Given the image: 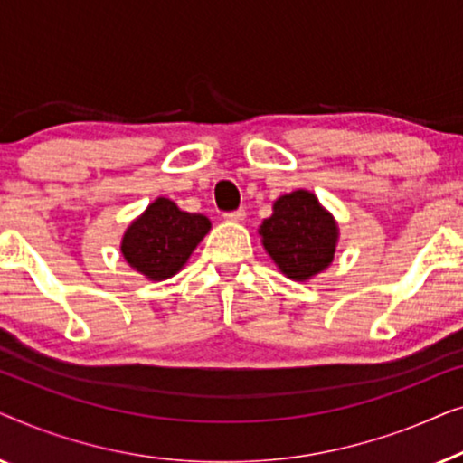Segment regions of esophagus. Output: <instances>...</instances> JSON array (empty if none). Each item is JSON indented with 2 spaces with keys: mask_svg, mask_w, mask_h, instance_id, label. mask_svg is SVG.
I'll use <instances>...</instances> for the list:
<instances>
[{
  "mask_svg": "<svg viewBox=\"0 0 463 463\" xmlns=\"http://www.w3.org/2000/svg\"><path fill=\"white\" fill-rule=\"evenodd\" d=\"M244 217H246L244 211H233V213H225L223 214V219L230 221V223H242Z\"/></svg>",
  "mask_w": 463,
  "mask_h": 463,
  "instance_id": "obj_1",
  "label": "esophagus"
}]
</instances>
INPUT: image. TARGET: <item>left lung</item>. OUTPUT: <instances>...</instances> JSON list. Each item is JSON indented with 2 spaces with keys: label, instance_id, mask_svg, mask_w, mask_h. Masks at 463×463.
I'll list each match as a JSON object with an SVG mask.
<instances>
[{
  "label": "left lung",
  "instance_id": "8db88e82",
  "mask_svg": "<svg viewBox=\"0 0 463 463\" xmlns=\"http://www.w3.org/2000/svg\"><path fill=\"white\" fill-rule=\"evenodd\" d=\"M271 217L259 225L265 252L295 282H307L333 263L339 225L307 189L284 194L271 206Z\"/></svg>",
  "mask_w": 463,
  "mask_h": 463
}]
</instances>
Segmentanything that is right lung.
Here are the masks:
<instances>
[{"instance_id":"add662e5","label":"right lung","mask_w":463,"mask_h":463,"mask_svg":"<svg viewBox=\"0 0 463 463\" xmlns=\"http://www.w3.org/2000/svg\"><path fill=\"white\" fill-rule=\"evenodd\" d=\"M211 232L204 214L185 213L168 198H156L124 232L122 257L149 280H168L185 268L195 246Z\"/></svg>"}]
</instances>
